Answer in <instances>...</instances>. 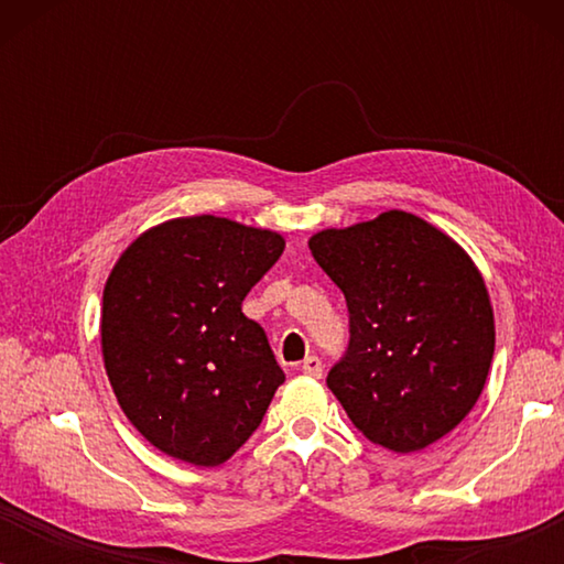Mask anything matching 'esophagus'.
<instances>
[{"mask_svg":"<svg viewBox=\"0 0 564 564\" xmlns=\"http://www.w3.org/2000/svg\"><path fill=\"white\" fill-rule=\"evenodd\" d=\"M300 369H303V375L315 377V380H318V377L323 375V365H321L318 357H305L303 365H300Z\"/></svg>","mask_w":564,"mask_h":564,"instance_id":"34e87169","label":"esophagus"}]
</instances>
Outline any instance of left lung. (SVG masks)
Wrapping results in <instances>:
<instances>
[{
	"label": "left lung",
	"mask_w": 564,
	"mask_h": 564,
	"mask_svg": "<svg viewBox=\"0 0 564 564\" xmlns=\"http://www.w3.org/2000/svg\"><path fill=\"white\" fill-rule=\"evenodd\" d=\"M307 246L349 307V346L326 384L354 426L398 454L459 426L496 349L488 290L465 249L403 210Z\"/></svg>",
	"instance_id": "obj_1"
}]
</instances>
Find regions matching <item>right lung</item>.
<instances>
[{
  "mask_svg": "<svg viewBox=\"0 0 564 564\" xmlns=\"http://www.w3.org/2000/svg\"><path fill=\"white\" fill-rule=\"evenodd\" d=\"M284 238L215 215L145 230L107 276L102 357L128 421L169 457L218 467L284 382L241 305Z\"/></svg>",
  "mask_w": 564,
  "mask_h": 564,
  "instance_id": "right-lung-1",
  "label": "right lung"
}]
</instances>
